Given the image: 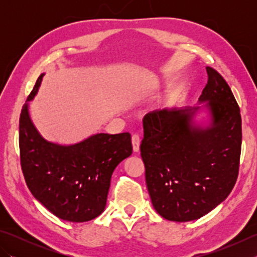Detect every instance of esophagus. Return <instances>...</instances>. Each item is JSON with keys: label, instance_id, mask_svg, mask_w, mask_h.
I'll return each instance as SVG.
<instances>
[{"label": "esophagus", "instance_id": "obj_1", "mask_svg": "<svg viewBox=\"0 0 257 257\" xmlns=\"http://www.w3.org/2000/svg\"><path fill=\"white\" fill-rule=\"evenodd\" d=\"M132 143H133V149L135 152H138L140 148V137L138 135H133L132 137Z\"/></svg>", "mask_w": 257, "mask_h": 257}]
</instances>
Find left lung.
Segmentation results:
<instances>
[{
	"instance_id": "left-lung-1",
	"label": "left lung",
	"mask_w": 257,
	"mask_h": 257,
	"mask_svg": "<svg viewBox=\"0 0 257 257\" xmlns=\"http://www.w3.org/2000/svg\"><path fill=\"white\" fill-rule=\"evenodd\" d=\"M203 106L163 109L144 118L141 158L155 210L166 220L200 219L224 201L236 182L242 145L239 107L224 78L206 67ZM210 121L193 119L201 107Z\"/></svg>"
}]
</instances>
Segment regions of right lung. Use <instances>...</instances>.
Segmentation results:
<instances>
[{"mask_svg":"<svg viewBox=\"0 0 257 257\" xmlns=\"http://www.w3.org/2000/svg\"><path fill=\"white\" fill-rule=\"evenodd\" d=\"M43 76L20 116V157L25 182L34 198L59 219L90 221L105 210L113 170L133 154L132 136L96 134L70 146L43 138L29 113V101L37 94Z\"/></svg>","mask_w":257,"mask_h":257,"instance_id":"1","label":"right lung"}]
</instances>
